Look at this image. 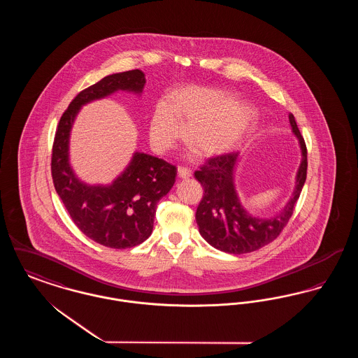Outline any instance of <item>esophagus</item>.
I'll return each instance as SVG.
<instances>
[{
    "label": "esophagus",
    "instance_id": "esophagus-1",
    "mask_svg": "<svg viewBox=\"0 0 358 358\" xmlns=\"http://www.w3.org/2000/svg\"><path fill=\"white\" fill-rule=\"evenodd\" d=\"M192 176V171L187 166H178V177L180 178H189Z\"/></svg>",
    "mask_w": 358,
    "mask_h": 358
}]
</instances>
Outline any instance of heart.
<instances>
[{"instance_id":"obj_1","label":"heart","mask_w":358,"mask_h":358,"mask_svg":"<svg viewBox=\"0 0 358 358\" xmlns=\"http://www.w3.org/2000/svg\"><path fill=\"white\" fill-rule=\"evenodd\" d=\"M222 91L206 87H181L155 104L150 118V138L158 150H168L187 124V143L201 155L222 154L232 149L251 124L250 110L228 101Z\"/></svg>"}]
</instances>
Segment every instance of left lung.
<instances>
[{
  "label": "left lung",
  "instance_id": "obj_1",
  "mask_svg": "<svg viewBox=\"0 0 358 358\" xmlns=\"http://www.w3.org/2000/svg\"><path fill=\"white\" fill-rule=\"evenodd\" d=\"M289 120L292 131L299 139L303 158L289 204L273 219L254 217L240 205L234 187V168L238 152L210 157L199 171H194L196 180L204 187V196L196 212V222L201 236L216 250L234 255L254 252L273 243L289 222L306 181L307 149L292 114H289Z\"/></svg>",
  "mask_w": 358,
  "mask_h": 358
}]
</instances>
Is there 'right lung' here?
I'll return each instance as SVG.
<instances>
[{
  "mask_svg": "<svg viewBox=\"0 0 358 358\" xmlns=\"http://www.w3.org/2000/svg\"><path fill=\"white\" fill-rule=\"evenodd\" d=\"M141 69L113 73L80 91L59 120L52 146L53 185L75 225L87 238L123 250L143 243L153 232L157 203L171 190L177 168L165 159L136 153L129 168L110 187H87L69 165V136L79 108L117 90L141 92Z\"/></svg>",
  "mask_w": 358,
  "mask_h": 358,
  "instance_id": "add662e5",
  "label": "right lung"
}]
</instances>
